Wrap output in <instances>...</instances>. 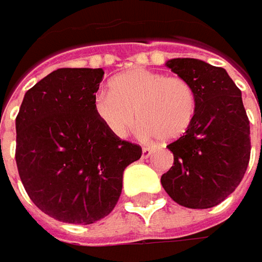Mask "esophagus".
<instances>
[{
  "instance_id": "esophagus-1",
  "label": "esophagus",
  "mask_w": 262,
  "mask_h": 262,
  "mask_svg": "<svg viewBox=\"0 0 262 262\" xmlns=\"http://www.w3.org/2000/svg\"><path fill=\"white\" fill-rule=\"evenodd\" d=\"M153 151H155V150L150 148V147H143V155H141V156H143V159H147V157H150L153 155Z\"/></svg>"
}]
</instances>
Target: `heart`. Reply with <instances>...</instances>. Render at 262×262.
I'll return each instance as SVG.
<instances>
[{
	"instance_id": "b5f03b06",
	"label": "heart",
	"mask_w": 262,
	"mask_h": 262,
	"mask_svg": "<svg viewBox=\"0 0 262 262\" xmlns=\"http://www.w3.org/2000/svg\"><path fill=\"white\" fill-rule=\"evenodd\" d=\"M109 87L111 90L96 92L93 111L118 138H124L138 118L141 138L175 141L195 119V90L181 77L136 67L114 77Z\"/></svg>"
}]
</instances>
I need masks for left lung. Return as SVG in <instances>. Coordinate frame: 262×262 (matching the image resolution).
Here are the masks:
<instances>
[{
	"mask_svg": "<svg viewBox=\"0 0 262 262\" xmlns=\"http://www.w3.org/2000/svg\"><path fill=\"white\" fill-rule=\"evenodd\" d=\"M186 80L196 95L195 119L167 148L173 166L162 175V185L179 206L210 208L236 188L249 162V121L242 93L225 68L195 58L165 62Z\"/></svg>",
	"mask_w": 262,
	"mask_h": 262,
	"instance_id": "obj_1",
	"label": "left lung"
}]
</instances>
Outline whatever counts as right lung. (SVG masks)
Returning <instances> with one entry per match:
<instances>
[{
  "label": "right lung",
  "mask_w": 262,
  "mask_h": 262,
  "mask_svg": "<svg viewBox=\"0 0 262 262\" xmlns=\"http://www.w3.org/2000/svg\"><path fill=\"white\" fill-rule=\"evenodd\" d=\"M102 68H59L27 90L15 118V162L30 200L59 222L107 216L141 147L112 136L93 111Z\"/></svg>",
  "instance_id": "right-lung-1"
}]
</instances>
